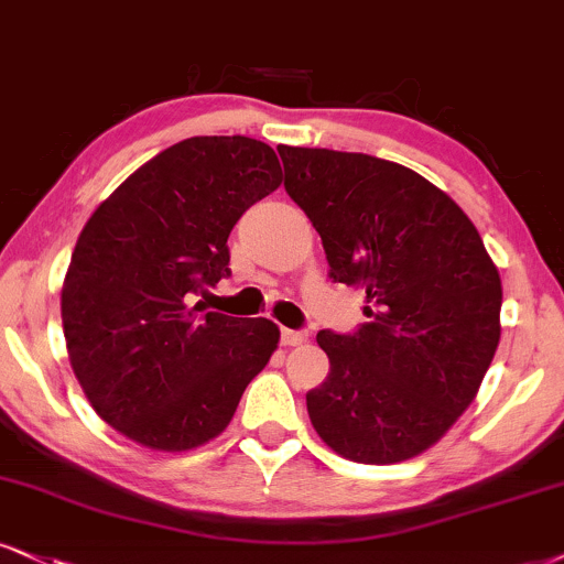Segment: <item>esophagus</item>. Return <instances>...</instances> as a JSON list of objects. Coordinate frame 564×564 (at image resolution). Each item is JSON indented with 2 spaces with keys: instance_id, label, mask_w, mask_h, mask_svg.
<instances>
[{
  "instance_id": "34e87169",
  "label": "esophagus",
  "mask_w": 564,
  "mask_h": 564,
  "mask_svg": "<svg viewBox=\"0 0 564 564\" xmlns=\"http://www.w3.org/2000/svg\"><path fill=\"white\" fill-rule=\"evenodd\" d=\"M280 339H282V345L293 347V345H303L305 339H308V335H305V332H301V329H282Z\"/></svg>"
}]
</instances>
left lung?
<instances>
[{"label":"left lung","instance_id":"left-lung-1","mask_svg":"<svg viewBox=\"0 0 564 564\" xmlns=\"http://www.w3.org/2000/svg\"><path fill=\"white\" fill-rule=\"evenodd\" d=\"M284 191L322 235L329 276L366 290V322L322 329L329 377L305 394L337 455L389 465L440 442L499 345L502 282L474 221L419 172L280 145Z\"/></svg>","mask_w":564,"mask_h":564}]
</instances>
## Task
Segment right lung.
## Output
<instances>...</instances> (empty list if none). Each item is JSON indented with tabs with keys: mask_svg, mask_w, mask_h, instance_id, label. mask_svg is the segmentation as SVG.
I'll use <instances>...</instances> for the list:
<instances>
[{
	"mask_svg": "<svg viewBox=\"0 0 564 564\" xmlns=\"http://www.w3.org/2000/svg\"><path fill=\"white\" fill-rule=\"evenodd\" d=\"M282 183L274 149L246 135L180 141L86 221L62 288L69 364L96 413L143 447L221 434L280 329L191 305L229 274L227 238Z\"/></svg>",
	"mask_w": 564,
	"mask_h": 564,
	"instance_id": "obj_1",
	"label": "right lung"
}]
</instances>
